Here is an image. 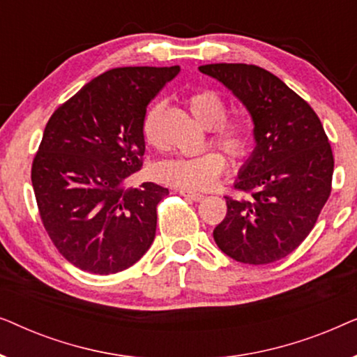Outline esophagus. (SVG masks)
I'll return each instance as SVG.
<instances>
[{
	"label": "esophagus",
	"mask_w": 357,
	"mask_h": 357,
	"mask_svg": "<svg viewBox=\"0 0 357 357\" xmlns=\"http://www.w3.org/2000/svg\"><path fill=\"white\" fill-rule=\"evenodd\" d=\"M178 193L182 195V197L192 199V202H199V199L204 198V195L202 193H197V192H192V190H185V188H180Z\"/></svg>",
	"instance_id": "obj_1"
}]
</instances>
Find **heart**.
<instances>
[{
	"instance_id": "heart-1",
	"label": "heart",
	"mask_w": 357,
	"mask_h": 357,
	"mask_svg": "<svg viewBox=\"0 0 357 357\" xmlns=\"http://www.w3.org/2000/svg\"><path fill=\"white\" fill-rule=\"evenodd\" d=\"M188 105L199 123L213 126L214 143L221 146L232 158H242L250 144L245 125L224 120L227 107L218 92L199 91L190 96ZM160 105H151L143 119V136L151 146L159 144ZM226 167V158L216 149H203L190 155H174L155 165L160 182L185 190H204L216 182Z\"/></svg>"
}]
</instances>
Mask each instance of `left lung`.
<instances>
[{"instance_id":"8db88e82","label":"left lung","mask_w":357,"mask_h":357,"mask_svg":"<svg viewBox=\"0 0 357 357\" xmlns=\"http://www.w3.org/2000/svg\"><path fill=\"white\" fill-rule=\"evenodd\" d=\"M227 87L253 121L250 158L226 198L227 214L214 242L236 261L266 265L294 252L314 229L331 192L333 153L312 107L280 77L255 65L198 68Z\"/></svg>"}]
</instances>
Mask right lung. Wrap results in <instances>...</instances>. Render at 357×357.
<instances>
[{
    "label": "right lung",
    "instance_id": "add662e5",
    "mask_svg": "<svg viewBox=\"0 0 357 357\" xmlns=\"http://www.w3.org/2000/svg\"><path fill=\"white\" fill-rule=\"evenodd\" d=\"M180 66L114 68L58 107L32 164L43 227L71 265L112 275L135 265L155 236V206L169 190L144 182L143 119Z\"/></svg>",
    "mask_w": 357,
    "mask_h": 357
}]
</instances>
